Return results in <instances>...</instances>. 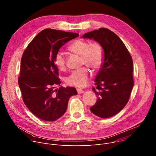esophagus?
<instances>
[{
	"mask_svg": "<svg viewBox=\"0 0 156 156\" xmlns=\"http://www.w3.org/2000/svg\"><path fill=\"white\" fill-rule=\"evenodd\" d=\"M76 90H77V92H78V94H81V93H84V91L83 90H81V89H80V88H77Z\"/></svg>",
	"mask_w": 156,
	"mask_h": 156,
	"instance_id": "34e87169",
	"label": "esophagus"
}]
</instances>
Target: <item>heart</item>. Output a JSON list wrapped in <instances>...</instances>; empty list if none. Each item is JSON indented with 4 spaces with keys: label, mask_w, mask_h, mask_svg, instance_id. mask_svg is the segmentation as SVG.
<instances>
[{
    "label": "heart",
    "mask_w": 156,
    "mask_h": 156,
    "mask_svg": "<svg viewBox=\"0 0 156 156\" xmlns=\"http://www.w3.org/2000/svg\"><path fill=\"white\" fill-rule=\"evenodd\" d=\"M72 52L81 56L82 65H86L96 71L99 70L104 60V49L102 44L98 42H92L83 39L74 41L69 47ZM54 62L57 68L62 70L66 69V58L62 52L58 51L54 57ZM90 78V71L86 66L73 71L66 78L68 84L76 87L86 86Z\"/></svg>",
    "instance_id": "obj_1"
}]
</instances>
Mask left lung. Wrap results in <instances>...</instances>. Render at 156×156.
<instances>
[{
    "instance_id": "obj_1",
    "label": "left lung",
    "mask_w": 156,
    "mask_h": 156,
    "mask_svg": "<svg viewBox=\"0 0 156 156\" xmlns=\"http://www.w3.org/2000/svg\"><path fill=\"white\" fill-rule=\"evenodd\" d=\"M83 38L93 39L104 49V60L92 90L97 96L90 108L94 115L103 119L117 114L129 101L134 86L132 57L120 38L107 28L85 33Z\"/></svg>"
}]
</instances>
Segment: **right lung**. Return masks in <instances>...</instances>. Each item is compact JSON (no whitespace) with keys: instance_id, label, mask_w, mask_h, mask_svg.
<instances>
[{"instance_id":"obj_1","label":"right lung","mask_w":156,"mask_h":156,"mask_svg":"<svg viewBox=\"0 0 156 156\" xmlns=\"http://www.w3.org/2000/svg\"><path fill=\"white\" fill-rule=\"evenodd\" d=\"M78 35L45 29L30 42L22 55L18 78L22 99L31 112L42 120L53 122L61 117L70 98L77 94L73 87L54 90L61 84L54 57L63 44Z\"/></svg>"}]
</instances>
